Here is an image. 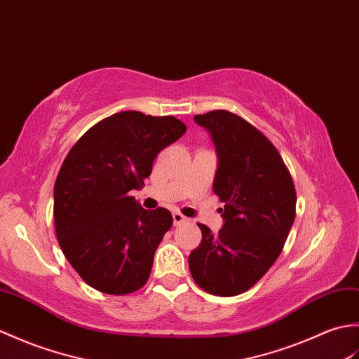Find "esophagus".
Returning a JSON list of instances; mask_svg holds the SVG:
<instances>
[{
	"instance_id": "1",
	"label": "esophagus",
	"mask_w": 359,
	"mask_h": 359,
	"mask_svg": "<svg viewBox=\"0 0 359 359\" xmlns=\"http://www.w3.org/2000/svg\"><path fill=\"white\" fill-rule=\"evenodd\" d=\"M187 218L184 217V215L180 213V212H173V224L175 226H180L182 224V222H186Z\"/></svg>"
}]
</instances>
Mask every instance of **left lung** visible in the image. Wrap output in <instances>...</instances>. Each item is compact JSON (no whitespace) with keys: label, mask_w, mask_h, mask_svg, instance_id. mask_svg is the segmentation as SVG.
I'll return each mask as SVG.
<instances>
[{"label":"left lung","mask_w":359,"mask_h":359,"mask_svg":"<svg viewBox=\"0 0 359 359\" xmlns=\"http://www.w3.org/2000/svg\"><path fill=\"white\" fill-rule=\"evenodd\" d=\"M218 154L213 192L224 203V226L213 235L201 229L190 253L194 281L207 293L235 297L257 284L273 266L297 213L292 175L264 133L229 110L196 115Z\"/></svg>","instance_id":"left-lung-1"}]
</instances>
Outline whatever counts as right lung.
<instances>
[{"instance_id": "obj_1", "label": "right lung", "mask_w": 359, "mask_h": 359, "mask_svg": "<svg viewBox=\"0 0 359 359\" xmlns=\"http://www.w3.org/2000/svg\"><path fill=\"white\" fill-rule=\"evenodd\" d=\"M186 130L175 116L126 110L92 126L70 149L55 181V232L90 287L127 294L147 283L173 218L164 207L142 209L130 190L144 186L156 155Z\"/></svg>"}]
</instances>
